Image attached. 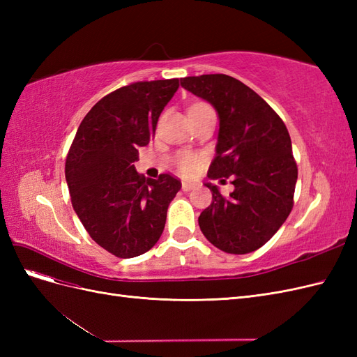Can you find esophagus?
<instances>
[{"label": "esophagus", "mask_w": 357, "mask_h": 357, "mask_svg": "<svg viewBox=\"0 0 357 357\" xmlns=\"http://www.w3.org/2000/svg\"><path fill=\"white\" fill-rule=\"evenodd\" d=\"M195 188H197L195 183H190V181H183V183H181V189L185 190V192H189V190L195 189Z\"/></svg>", "instance_id": "34e87169"}]
</instances>
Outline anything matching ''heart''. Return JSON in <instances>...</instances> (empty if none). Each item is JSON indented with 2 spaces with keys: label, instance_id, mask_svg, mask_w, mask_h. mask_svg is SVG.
<instances>
[{
  "label": "heart",
  "instance_id": "heart-1",
  "mask_svg": "<svg viewBox=\"0 0 357 357\" xmlns=\"http://www.w3.org/2000/svg\"><path fill=\"white\" fill-rule=\"evenodd\" d=\"M195 105H201V104H195ZM204 155L199 153H192V152H183L177 156L176 159V165L178 168V171L181 174H195V172L201 168V165L204 164Z\"/></svg>",
  "mask_w": 357,
  "mask_h": 357
}]
</instances>
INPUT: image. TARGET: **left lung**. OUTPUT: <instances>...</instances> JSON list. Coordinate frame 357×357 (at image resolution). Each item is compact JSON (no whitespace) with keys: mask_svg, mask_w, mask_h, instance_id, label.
<instances>
[{"mask_svg":"<svg viewBox=\"0 0 357 357\" xmlns=\"http://www.w3.org/2000/svg\"><path fill=\"white\" fill-rule=\"evenodd\" d=\"M180 83L218 112L219 137L208 177H232L235 188L225 197L205 183L213 201L199 215V228L222 252H255L294 208L298 167L287 128L265 100L231 75L204 74Z\"/></svg>","mask_w":357,"mask_h":357,"instance_id":"1","label":"left lung"}]
</instances>
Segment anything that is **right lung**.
<instances>
[{"instance_id":"right-lung-1","label":"right lung","mask_w":357,"mask_h":357,"mask_svg":"<svg viewBox=\"0 0 357 357\" xmlns=\"http://www.w3.org/2000/svg\"><path fill=\"white\" fill-rule=\"evenodd\" d=\"M177 89L178 79H168L135 82L105 95L84 116L68 150L73 208L91 238L117 257L139 256L158 243L181 188L174 176L146 180L134 167Z\"/></svg>"}]
</instances>
